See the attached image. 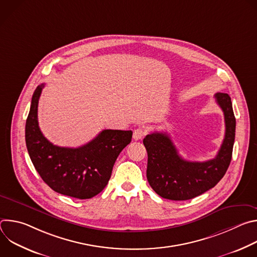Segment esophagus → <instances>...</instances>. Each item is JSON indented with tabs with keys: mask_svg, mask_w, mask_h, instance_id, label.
I'll return each instance as SVG.
<instances>
[{
	"mask_svg": "<svg viewBox=\"0 0 257 257\" xmlns=\"http://www.w3.org/2000/svg\"><path fill=\"white\" fill-rule=\"evenodd\" d=\"M145 135V130L143 128H136L134 131H133V139L134 140H139L141 139L143 136Z\"/></svg>",
	"mask_w": 257,
	"mask_h": 257,
	"instance_id": "1",
	"label": "esophagus"
}]
</instances>
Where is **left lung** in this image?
I'll list each match as a JSON object with an SVG mask.
<instances>
[{"instance_id": "left-lung-1", "label": "left lung", "mask_w": 257, "mask_h": 257, "mask_svg": "<svg viewBox=\"0 0 257 257\" xmlns=\"http://www.w3.org/2000/svg\"><path fill=\"white\" fill-rule=\"evenodd\" d=\"M225 116L226 132L216 157L206 162H188L182 159L167 133L146 135L143 144L148 151L146 177L151 187L160 196L171 200H188L214 187L226 174L235 141L236 119L231 97L227 93L214 95Z\"/></svg>"}]
</instances>
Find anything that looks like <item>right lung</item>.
Masks as SVG:
<instances>
[{
	"label": "right lung",
	"mask_w": 257,
	"mask_h": 257,
	"mask_svg": "<svg viewBox=\"0 0 257 257\" xmlns=\"http://www.w3.org/2000/svg\"><path fill=\"white\" fill-rule=\"evenodd\" d=\"M44 87L41 84L33 92L25 125L30 160L54 191L78 199L91 198L106 186L118 156L131 142L132 131L102 130L77 149L54 145L39 127L38 106Z\"/></svg>",
	"instance_id": "right-lung-1"
}]
</instances>
